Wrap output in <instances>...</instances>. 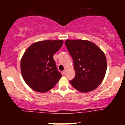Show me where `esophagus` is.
Masks as SVG:
<instances>
[{"mask_svg":"<svg viewBox=\"0 0 125 125\" xmlns=\"http://www.w3.org/2000/svg\"><path fill=\"white\" fill-rule=\"evenodd\" d=\"M66 74V70H64L62 72V74L63 75H65Z\"/></svg>","mask_w":125,"mask_h":125,"instance_id":"1","label":"esophagus"}]
</instances>
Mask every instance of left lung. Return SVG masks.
Masks as SVG:
<instances>
[{"label": "left lung", "instance_id": "1", "mask_svg": "<svg viewBox=\"0 0 125 125\" xmlns=\"http://www.w3.org/2000/svg\"><path fill=\"white\" fill-rule=\"evenodd\" d=\"M65 44L73 61L75 77L70 81L81 92L92 91L104 80L107 69L104 52L92 42L66 40Z\"/></svg>", "mask_w": 125, "mask_h": 125}]
</instances>
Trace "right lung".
<instances>
[{"label": "right lung", "mask_w": 125, "mask_h": 125, "mask_svg": "<svg viewBox=\"0 0 125 125\" xmlns=\"http://www.w3.org/2000/svg\"><path fill=\"white\" fill-rule=\"evenodd\" d=\"M63 43V40L37 42L25 52L21 62V75L26 83L33 90L46 92L61 78L53 56Z\"/></svg>", "instance_id": "add662e5"}]
</instances>
